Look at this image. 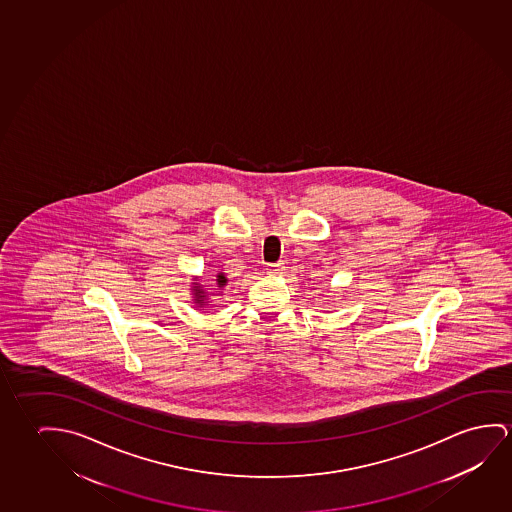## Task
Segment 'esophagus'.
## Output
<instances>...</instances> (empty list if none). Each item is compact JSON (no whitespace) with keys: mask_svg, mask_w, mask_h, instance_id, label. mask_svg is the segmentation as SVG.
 Here are the masks:
<instances>
[{"mask_svg":"<svg viewBox=\"0 0 512 512\" xmlns=\"http://www.w3.org/2000/svg\"><path fill=\"white\" fill-rule=\"evenodd\" d=\"M268 273H271V275H282L285 271V264L284 262H276V264H269Z\"/></svg>","mask_w":512,"mask_h":512,"instance_id":"esophagus-1","label":"esophagus"}]
</instances>
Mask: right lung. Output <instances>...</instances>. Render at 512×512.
<instances>
[{"label": "right lung", "instance_id": "right-lung-1", "mask_svg": "<svg viewBox=\"0 0 512 512\" xmlns=\"http://www.w3.org/2000/svg\"><path fill=\"white\" fill-rule=\"evenodd\" d=\"M227 276L223 275V273H218L216 275V284L213 285V289H205V285L198 284V278L195 276V282L191 284V296H193V303L197 305L198 308H205L209 305V299L214 298V294H218V292L227 285Z\"/></svg>", "mask_w": 512, "mask_h": 512}]
</instances>
